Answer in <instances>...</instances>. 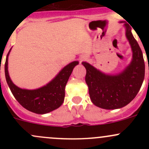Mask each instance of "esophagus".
<instances>
[{
  "label": "esophagus",
  "mask_w": 149,
  "mask_h": 149,
  "mask_svg": "<svg viewBox=\"0 0 149 149\" xmlns=\"http://www.w3.org/2000/svg\"><path fill=\"white\" fill-rule=\"evenodd\" d=\"M86 58H83V60H85ZM83 60H81V61H83Z\"/></svg>",
  "instance_id": "1"
}]
</instances>
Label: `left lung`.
<instances>
[{
  "label": "left lung",
  "mask_w": 149,
  "mask_h": 149,
  "mask_svg": "<svg viewBox=\"0 0 149 149\" xmlns=\"http://www.w3.org/2000/svg\"><path fill=\"white\" fill-rule=\"evenodd\" d=\"M125 26L133 51V60L122 73L106 75L88 63H82L86 70L85 80L90 99L94 105L102 109H115L127 105L137 95L143 81L145 63L142 51L132 34L130 25L125 23Z\"/></svg>",
  "instance_id": "1"
}]
</instances>
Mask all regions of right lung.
<instances>
[{
	"label": "right lung",
	"instance_id": "right-lung-1",
	"mask_svg": "<svg viewBox=\"0 0 149 149\" xmlns=\"http://www.w3.org/2000/svg\"><path fill=\"white\" fill-rule=\"evenodd\" d=\"M5 63V75L7 84L16 100L22 107L30 112L45 114L58 109L65 98V87L73 68L79 64L73 61L66 65L56 77L42 88L34 90L22 89L16 86L10 80L8 72V57Z\"/></svg>",
	"mask_w": 149,
	"mask_h": 149
}]
</instances>
